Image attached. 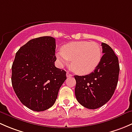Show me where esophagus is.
Segmentation results:
<instances>
[{
  "mask_svg": "<svg viewBox=\"0 0 132 132\" xmlns=\"http://www.w3.org/2000/svg\"><path fill=\"white\" fill-rule=\"evenodd\" d=\"M72 76H73V75L70 73L69 72L66 73V77H72Z\"/></svg>",
  "mask_w": 132,
  "mask_h": 132,
  "instance_id": "obj_1",
  "label": "esophagus"
}]
</instances>
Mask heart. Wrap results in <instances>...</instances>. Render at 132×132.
I'll return each instance as SVG.
<instances>
[{"label": "heart", "mask_w": 132, "mask_h": 132, "mask_svg": "<svg viewBox=\"0 0 132 132\" xmlns=\"http://www.w3.org/2000/svg\"><path fill=\"white\" fill-rule=\"evenodd\" d=\"M61 66H68L71 61L73 70L80 75H87L94 71L102 59V50L95 42L82 41L71 42L62 46L56 54Z\"/></svg>", "instance_id": "heart-1"}]
</instances>
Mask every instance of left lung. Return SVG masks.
<instances>
[{"label": "left lung", "instance_id": "8db88e82", "mask_svg": "<svg viewBox=\"0 0 132 132\" xmlns=\"http://www.w3.org/2000/svg\"><path fill=\"white\" fill-rule=\"evenodd\" d=\"M102 46L103 55L94 71L85 76H74L76 98L80 104L89 109L101 107L110 100L119 78L118 57L107 44L102 43Z\"/></svg>", "mask_w": 132, "mask_h": 132}]
</instances>
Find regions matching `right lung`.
<instances>
[{"instance_id": "right-lung-1", "label": "right lung", "mask_w": 132, "mask_h": 132, "mask_svg": "<svg viewBox=\"0 0 132 132\" xmlns=\"http://www.w3.org/2000/svg\"><path fill=\"white\" fill-rule=\"evenodd\" d=\"M55 39L43 36L29 41L16 52L12 65L13 89L22 104L34 111L55 103L66 72L55 66Z\"/></svg>"}]
</instances>
